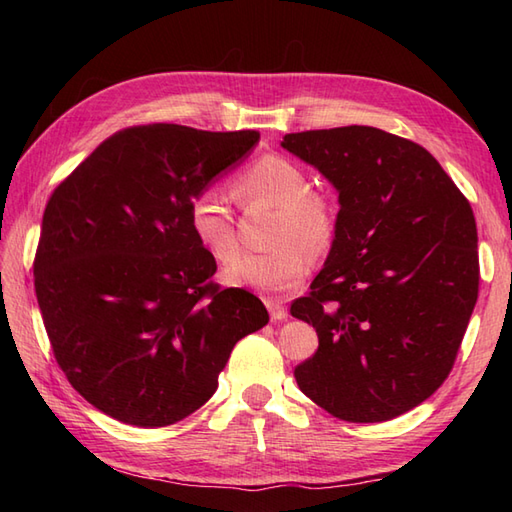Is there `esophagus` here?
Wrapping results in <instances>:
<instances>
[{
    "instance_id": "esophagus-1",
    "label": "esophagus",
    "mask_w": 512,
    "mask_h": 512,
    "mask_svg": "<svg viewBox=\"0 0 512 512\" xmlns=\"http://www.w3.org/2000/svg\"><path fill=\"white\" fill-rule=\"evenodd\" d=\"M266 308H268L270 319H273V321H281V319L288 317L286 306L281 301H277V299H266Z\"/></svg>"
}]
</instances>
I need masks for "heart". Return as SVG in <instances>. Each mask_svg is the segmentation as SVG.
Listing matches in <instances>:
<instances>
[{"label": "heart", "instance_id": "heart-1", "mask_svg": "<svg viewBox=\"0 0 512 512\" xmlns=\"http://www.w3.org/2000/svg\"><path fill=\"white\" fill-rule=\"evenodd\" d=\"M235 202L270 206L277 215L270 228L275 248L259 255L239 253L235 220L213 193L195 195L189 202L187 224L195 242L215 262H235L224 270V279L235 288L264 295H279L297 288L312 268V253H323L336 233V209L328 195L312 189V180L297 162L268 154L239 171L231 180Z\"/></svg>", "mask_w": 512, "mask_h": 512}]
</instances>
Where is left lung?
I'll use <instances>...</instances> for the list:
<instances>
[{"label":"left lung","instance_id":"1","mask_svg":"<svg viewBox=\"0 0 512 512\" xmlns=\"http://www.w3.org/2000/svg\"><path fill=\"white\" fill-rule=\"evenodd\" d=\"M341 211L321 273L290 306L319 334L295 367L299 389L334 418L383 422L451 374L480 290L475 215L427 149L367 125L286 134Z\"/></svg>","mask_w":512,"mask_h":512}]
</instances>
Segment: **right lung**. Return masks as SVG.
Returning a JSON list of instances; mask_svg holds the SVG:
<instances>
[{"label":"right lung","instance_id":"add662e5","mask_svg":"<svg viewBox=\"0 0 512 512\" xmlns=\"http://www.w3.org/2000/svg\"><path fill=\"white\" fill-rule=\"evenodd\" d=\"M257 132L134 125L52 191L35 292L52 354L107 416L156 429L200 409L233 347L268 323L264 303L222 288L187 211Z\"/></svg>","mask_w":512,"mask_h":512}]
</instances>
